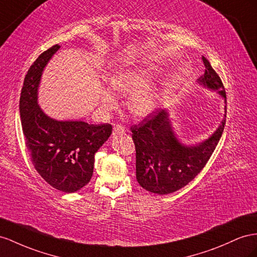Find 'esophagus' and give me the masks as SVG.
Instances as JSON below:
<instances>
[{
    "label": "esophagus",
    "mask_w": 257,
    "mask_h": 257,
    "mask_svg": "<svg viewBox=\"0 0 257 257\" xmlns=\"http://www.w3.org/2000/svg\"><path fill=\"white\" fill-rule=\"evenodd\" d=\"M124 132H125V130H124V126L115 125L113 127V131H112V135H120V134H123Z\"/></svg>",
    "instance_id": "1"
}]
</instances>
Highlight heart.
I'll list each match as a JSON object with an SVG mask.
<instances>
[{
  "label": "heart",
  "mask_w": 257,
  "mask_h": 257,
  "mask_svg": "<svg viewBox=\"0 0 257 257\" xmlns=\"http://www.w3.org/2000/svg\"><path fill=\"white\" fill-rule=\"evenodd\" d=\"M154 79V73L148 68H131L117 72L111 78L112 87L121 94H131L128 109L135 116H147L158 108L161 93L157 87L147 86ZM106 107H113L114 96L106 92L103 95Z\"/></svg>",
  "instance_id": "b5f03b06"
}]
</instances>
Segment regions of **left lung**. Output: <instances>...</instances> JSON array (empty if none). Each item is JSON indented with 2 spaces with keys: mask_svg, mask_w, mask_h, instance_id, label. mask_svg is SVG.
<instances>
[{
  "mask_svg": "<svg viewBox=\"0 0 257 257\" xmlns=\"http://www.w3.org/2000/svg\"><path fill=\"white\" fill-rule=\"evenodd\" d=\"M205 71L198 79L200 85L217 91L225 98L226 92L219 75L210 61L202 56ZM225 117L211 137L193 146L180 143L173 131L168 110L160 109L132 125V137L136 149V178L144 189L158 195H168L190 183L205 164L220 140Z\"/></svg>",
  "mask_w": 257,
  "mask_h": 257,
  "instance_id": "8db88e82",
  "label": "left lung"
}]
</instances>
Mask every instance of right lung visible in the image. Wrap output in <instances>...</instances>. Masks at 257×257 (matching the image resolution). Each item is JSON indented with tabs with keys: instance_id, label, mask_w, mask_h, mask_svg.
<instances>
[{
	"instance_id": "obj_1",
	"label": "right lung",
	"mask_w": 257,
	"mask_h": 257,
	"mask_svg": "<svg viewBox=\"0 0 257 257\" xmlns=\"http://www.w3.org/2000/svg\"><path fill=\"white\" fill-rule=\"evenodd\" d=\"M60 48L43 52L28 70L19 100V113L34 169L47 184L66 193L80 190L93 176L95 154L112 133L111 124L57 121L38 105V88L47 62Z\"/></svg>"
}]
</instances>
